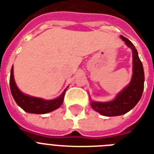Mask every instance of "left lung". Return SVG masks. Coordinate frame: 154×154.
Instances as JSON below:
<instances>
[{
  "mask_svg": "<svg viewBox=\"0 0 154 154\" xmlns=\"http://www.w3.org/2000/svg\"><path fill=\"white\" fill-rule=\"evenodd\" d=\"M125 44L133 51V77L129 85L125 87L116 98L109 102L91 101V106L96 112L107 117H114L125 114L137 104L144 90L145 74L142 63L138 57L136 48L129 39L121 36Z\"/></svg>",
  "mask_w": 154,
  "mask_h": 154,
  "instance_id": "obj_1",
  "label": "left lung"
}]
</instances>
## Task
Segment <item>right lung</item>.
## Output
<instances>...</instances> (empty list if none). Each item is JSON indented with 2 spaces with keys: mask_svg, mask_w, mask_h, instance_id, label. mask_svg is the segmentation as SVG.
Segmentation results:
<instances>
[{
  "mask_svg": "<svg viewBox=\"0 0 154 154\" xmlns=\"http://www.w3.org/2000/svg\"><path fill=\"white\" fill-rule=\"evenodd\" d=\"M9 85H10L11 93L16 103L22 109L25 110V112L37 113V114H44L58 109L62 105L65 91H66V89H65V91L60 94V96L54 100H44L38 97L25 95L19 90L16 85L13 77V65L11 69Z\"/></svg>",
  "mask_w": 154,
  "mask_h": 154,
  "instance_id": "add662e5",
  "label": "right lung"
}]
</instances>
